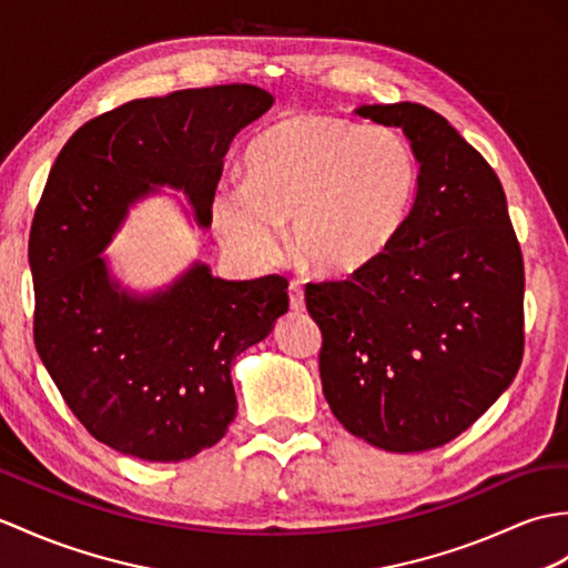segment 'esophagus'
I'll list each match as a JSON object with an SVG mask.
<instances>
[{
  "mask_svg": "<svg viewBox=\"0 0 568 568\" xmlns=\"http://www.w3.org/2000/svg\"><path fill=\"white\" fill-rule=\"evenodd\" d=\"M287 295H290V307H293L295 312L305 310V290H302L300 281H290Z\"/></svg>",
  "mask_w": 568,
  "mask_h": 568,
  "instance_id": "1",
  "label": "esophagus"
}]
</instances>
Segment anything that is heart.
Segmentation results:
<instances>
[{
	"instance_id": "1",
	"label": "heart",
	"mask_w": 568,
	"mask_h": 568,
	"mask_svg": "<svg viewBox=\"0 0 568 568\" xmlns=\"http://www.w3.org/2000/svg\"><path fill=\"white\" fill-rule=\"evenodd\" d=\"M416 191V160L397 130L300 113L256 135L244 181H222L210 197L220 244L248 266L285 252L283 222L302 266L348 275L397 236Z\"/></svg>"
}]
</instances>
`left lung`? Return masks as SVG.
Wrapping results in <instances>:
<instances>
[{
  "instance_id": "8db88e82",
  "label": "left lung",
  "mask_w": 568,
  "mask_h": 568,
  "mask_svg": "<svg viewBox=\"0 0 568 568\" xmlns=\"http://www.w3.org/2000/svg\"><path fill=\"white\" fill-rule=\"evenodd\" d=\"M355 113L402 128L416 195L373 263L305 290L322 389L348 433L424 453L467 430L518 373L523 254L496 171L440 113L408 101Z\"/></svg>"
}]
</instances>
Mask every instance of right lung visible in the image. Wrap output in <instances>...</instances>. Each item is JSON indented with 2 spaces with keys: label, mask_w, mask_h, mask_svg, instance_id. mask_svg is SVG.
<instances>
[{
  "label": "right lung",
  "mask_w": 568,
  "mask_h": 568,
  "mask_svg": "<svg viewBox=\"0 0 568 568\" xmlns=\"http://www.w3.org/2000/svg\"><path fill=\"white\" fill-rule=\"evenodd\" d=\"M273 101L254 84L128 101L79 128L50 169L29 236L36 351L72 414L118 453L181 463L213 447L236 416L232 363L287 312L281 275L224 281L193 261L135 293L101 256L162 186L207 230L224 154Z\"/></svg>",
  "instance_id": "obj_1"
}]
</instances>
